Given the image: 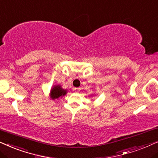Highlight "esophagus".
Segmentation results:
<instances>
[{
    "label": "esophagus",
    "instance_id": "1",
    "mask_svg": "<svg viewBox=\"0 0 158 158\" xmlns=\"http://www.w3.org/2000/svg\"><path fill=\"white\" fill-rule=\"evenodd\" d=\"M80 89H81V88H79V87H74V88H73V90H74V91L77 92H79Z\"/></svg>",
    "mask_w": 158,
    "mask_h": 158
}]
</instances>
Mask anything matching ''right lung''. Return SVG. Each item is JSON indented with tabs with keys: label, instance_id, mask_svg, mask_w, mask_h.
I'll use <instances>...</instances> for the list:
<instances>
[{
	"label": "right lung",
	"instance_id": "right-lung-1",
	"mask_svg": "<svg viewBox=\"0 0 158 158\" xmlns=\"http://www.w3.org/2000/svg\"><path fill=\"white\" fill-rule=\"evenodd\" d=\"M67 90L64 89L60 85H55L50 90V98L52 100H56L63 96L66 95Z\"/></svg>",
	"mask_w": 158,
	"mask_h": 158
}]
</instances>
